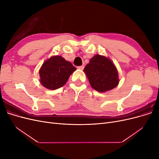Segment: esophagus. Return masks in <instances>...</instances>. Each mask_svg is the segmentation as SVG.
Listing matches in <instances>:
<instances>
[{
	"label": "esophagus",
	"mask_w": 159,
	"mask_h": 159,
	"mask_svg": "<svg viewBox=\"0 0 159 159\" xmlns=\"http://www.w3.org/2000/svg\"><path fill=\"white\" fill-rule=\"evenodd\" d=\"M84 66H78V69H79V70H84Z\"/></svg>",
	"instance_id": "1"
}]
</instances>
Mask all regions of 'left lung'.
Masks as SVG:
<instances>
[{
    "label": "left lung",
    "instance_id": "1",
    "mask_svg": "<svg viewBox=\"0 0 159 159\" xmlns=\"http://www.w3.org/2000/svg\"><path fill=\"white\" fill-rule=\"evenodd\" d=\"M90 85L99 92H105L117 87L119 80L113 62L106 57L95 55L84 70Z\"/></svg>",
    "mask_w": 159,
    "mask_h": 159
}]
</instances>
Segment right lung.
<instances>
[{"instance_id":"add662e5","label":"right lung","mask_w":159,"mask_h":159,"mask_svg":"<svg viewBox=\"0 0 159 159\" xmlns=\"http://www.w3.org/2000/svg\"><path fill=\"white\" fill-rule=\"evenodd\" d=\"M76 70L71 62L60 56H56L46 60L40 70V83L49 89L62 87L69 77Z\"/></svg>"}]
</instances>
